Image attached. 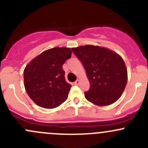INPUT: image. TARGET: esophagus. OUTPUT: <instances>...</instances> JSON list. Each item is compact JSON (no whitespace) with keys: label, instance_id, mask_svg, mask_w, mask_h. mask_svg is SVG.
Segmentation results:
<instances>
[{"label":"esophagus","instance_id":"1","mask_svg":"<svg viewBox=\"0 0 148 148\" xmlns=\"http://www.w3.org/2000/svg\"><path fill=\"white\" fill-rule=\"evenodd\" d=\"M75 85H78L79 83H80V80H76L75 81Z\"/></svg>","mask_w":148,"mask_h":148}]
</instances>
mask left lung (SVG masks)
Instances as JSON below:
<instances>
[{
    "instance_id": "8db88e82",
    "label": "left lung",
    "mask_w": 148,
    "mask_h": 148,
    "mask_svg": "<svg viewBox=\"0 0 148 148\" xmlns=\"http://www.w3.org/2000/svg\"><path fill=\"white\" fill-rule=\"evenodd\" d=\"M72 51L83 64L90 83L89 90L84 92L86 99L98 106L116 101L127 82L123 59L107 48L93 45L74 47Z\"/></svg>"
}]
</instances>
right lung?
Segmentation results:
<instances>
[{
  "label": "right lung",
  "mask_w": 148,
  "mask_h": 148,
  "mask_svg": "<svg viewBox=\"0 0 148 148\" xmlns=\"http://www.w3.org/2000/svg\"><path fill=\"white\" fill-rule=\"evenodd\" d=\"M71 54L70 48L54 47L42 52L26 66L25 89L38 106L54 109L68 99L71 85L65 80L62 65Z\"/></svg>",
  "instance_id": "right-lung-1"
}]
</instances>
